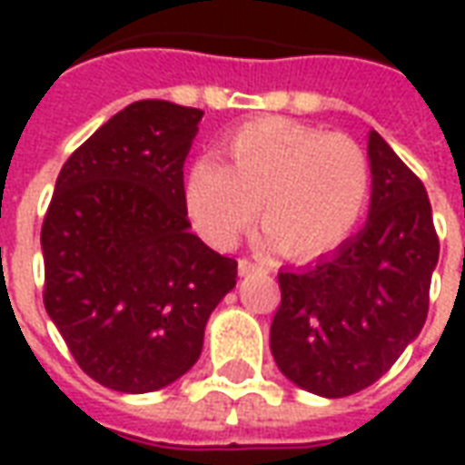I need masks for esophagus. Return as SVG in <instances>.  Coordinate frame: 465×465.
Returning a JSON list of instances; mask_svg holds the SVG:
<instances>
[{"instance_id":"34e87169","label":"esophagus","mask_w":465,"mask_h":465,"mask_svg":"<svg viewBox=\"0 0 465 465\" xmlns=\"http://www.w3.org/2000/svg\"><path fill=\"white\" fill-rule=\"evenodd\" d=\"M252 272H256V263H253L252 259H242V262H239V273H242V276H249Z\"/></svg>"}]
</instances>
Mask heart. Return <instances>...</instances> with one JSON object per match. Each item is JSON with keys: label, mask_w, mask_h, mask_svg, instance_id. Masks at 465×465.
Masks as SVG:
<instances>
[{"label": "heart", "mask_w": 465, "mask_h": 465, "mask_svg": "<svg viewBox=\"0 0 465 465\" xmlns=\"http://www.w3.org/2000/svg\"><path fill=\"white\" fill-rule=\"evenodd\" d=\"M223 162L189 166L183 193L206 242L229 249L259 219L289 259L309 262L341 246L366 212L369 159L343 134L289 119H256L222 143Z\"/></svg>", "instance_id": "1"}]
</instances>
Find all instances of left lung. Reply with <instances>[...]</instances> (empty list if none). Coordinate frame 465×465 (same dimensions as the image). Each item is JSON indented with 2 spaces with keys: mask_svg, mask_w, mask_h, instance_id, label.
<instances>
[{
  "mask_svg": "<svg viewBox=\"0 0 465 465\" xmlns=\"http://www.w3.org/2000/svg\"><path fill=\"white\" fill-rule=\"evenodd\" d=\"M369 162L366 226L329 256L279 272L273 361L296 386L326 399L369 389L419 336L439 263L419 176L376 132L369 134Z\"/></svg>",
  "mask_w": 465,
  "mask_h": 465,
  "instance_id": "8db88e82",
  "label": "left lung"
}]
</instances>
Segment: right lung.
Listing matches in <instances>:
<instances>
[{
    "label": "right lung",
    "instance_id": "add662e5",
    "mask_svg": "<svg viewBox=\"0 0 465 465\" xmlns=\"http://www.w3.org/2000/svg\"><path fill=\"white\" fill-rule=\"evenodd\" d=\"M203 112L134 102L59 172L42 223L45 309L79 369L149 393L192 369L236 259L192 233L183 162Z\"/></svg>",
    "mask_w": 465,
    "mask_h": 465
}]
</instances>
